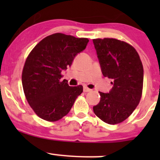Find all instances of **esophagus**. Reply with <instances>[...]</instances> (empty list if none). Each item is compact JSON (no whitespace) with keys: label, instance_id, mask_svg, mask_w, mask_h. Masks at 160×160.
I'll return each mask as SVG.
<instances>
[{"label":"esophagus","instance_id":"esophagus-1","mask_svg":"<svg viewBox=\"0 0 160 160\" xmlns=\"http://www.w3.org/2000/svg\"><path fill=\"white\" fill-rule=\"evenodd\" d=\"M83 91H84V92H90V91H91V89L87 88V87H83Z\"/></svg>","mask_w":160,"mask_h":160}]
</instances>
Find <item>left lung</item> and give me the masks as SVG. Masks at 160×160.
Returning a JSON list of instances; mask_svg holds the SVG:
<instances>
[{"label":"left lung","instance_id":"8db88e82","mask_svg":"<svg viewBox=\"0 0 160 160\" xmlns=\"http://www.w3.org/2000/svg\"><path fill=\"white\" fill-rule=\"evenodd\" d=\"M101 72L112 80L109 93L99 92L93 112L103 122L115 125L128 118L142 97L143 67L136 50L115 38L93 39Z\"/></svg>","mask_w":160,"mask_h":160}]
</instances>
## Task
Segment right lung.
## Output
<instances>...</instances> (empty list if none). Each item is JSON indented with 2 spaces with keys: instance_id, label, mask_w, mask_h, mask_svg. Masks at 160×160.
<instances>
[{
  "instance_id": "right-lung-1",
  "label": "right lung",
  "mask_w": 160,
  "mask_h": 160,
  "mask_svg": "<svg viewBox=\"0 0 160 160\" xmlns=\"http://www.w3.org/2000/svg\"><path fill=\"white\" fill-rule=\"evenodd\" d=\"M88 42L86 38L56 33L43 38L28 55L22 86L28 104L39 118L48 122L59 120L83 92L82 85L70 87L67 80H61V72L71 67Z\"/></svg>"
}]
</instances>
